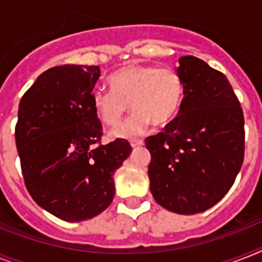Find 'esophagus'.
Masks as SVG:
<instances>
[{"label": "esophagus", "instance_id": "1", "mask_svg": "<svg viewBox=\"0 0 262 262\" xmlns=\"http://www.w3.org/2000/svg\"><path fill=\"white\" fill-rule=\"evenodd\" d=\"M130 145L133 148H137V147H141L144 145V140H132L130 141Z\"/></svg>", "mask_w": 262, "mask_h": 262}]
</instances>
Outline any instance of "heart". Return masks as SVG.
Listing matches in <instances>:
<instances>
[{"label": "heart", "instance_id": "heart-1", "mask_svg": "<svg viewBox=\"0 0 262 262\" xmlns=\"http://www.w3.org/2000/svg\"><path fill=\"white\" fill-rule=\"evenodd\" d=\"M111 90H96L92 107L106 125H115L129 110L135 113L110 132L114 139H135L155 122L164 126L178 115L183 102V81L171 68L132 63L108 77Z\"/></svg>", "mask_w": 262, "mask_h": 262}]
</instances>
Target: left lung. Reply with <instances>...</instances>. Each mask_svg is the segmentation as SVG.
Listing matches in <instances>:
<instances>
[{"label":"left lung","mask_w":262,"mask_h":262,"mask_svg":"<svg viewBox=\"0 0 262 262\" xmlns=\"http://www.w3.org/2000/svg\"><path fill=\"white\" fill-rule=\"evenodd\" d=\"M177 72L185 90L178 117L145 139L149 189L168 211L194 215L231 189L244 163L245 119L222 72L193 55L181 57Z\"/></svg>","instance_id":"obj_1"}]
</instances>
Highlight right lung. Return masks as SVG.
<instances>
[{"label": "right lung", "mask_w": 262, "mask_h": 262, "mask_svg": "<svg viewBox=\"0 0 262 262\" xmlns=\"http://www.w3.org/2000/svg\"><path fill=\"white\" fill-rule=\"evenodd\" d=\"M99 76V67L50 68L18 104L14 137L27 190L65 222L92 219L110 205L114 172L132 152L123 139L100 144L92 107Z\"/></svg>", "instance_id": "obj_1"}]
</instances>
